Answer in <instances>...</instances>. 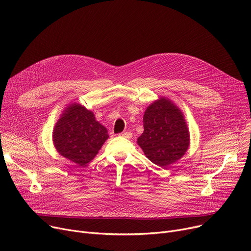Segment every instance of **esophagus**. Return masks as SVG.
<instances>
[{
    "label": "esophagus",
    "mask_w": 251,
    "mask_h": 251,
    "mask_svg": "<svg viewBox=\"0 0 251 251\" xmlns=\"http://www.w3.org/2000/svg\"><path fill=\"white\" fill-rule=\"evenodd\" d=\"M119 136H122V137H125V138H131V137H132V133H131V132H123V133L119 134Z\"/></svg>",
    "instance_id": "34e87169"
}]
</instances>
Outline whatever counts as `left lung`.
I'll return each mask as SVG.
<instances>
[{
    "mask_svg": "<svg viewBox=\"0 0 251 251\" xmlns=\"http://www.w3.org/2000/svg\"><path fill=\"white\" fill-rule=\"evenodd\" d=\"M143 133L137 143L153 164L162 168L176 163L189 147V130L183 113L166 98L153 101L143 115Z\"/></svg>",
    "mask_w": 251,
    "mask_h": 251,
    "instance_id": "1",
    "label": "left lung"
}]
</instances>
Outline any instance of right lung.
Listing matches in <instances>:
<instances>
[{"instance_id":"right-lung-1","label":"right lung","mask_w":251,"mask_h":251,"mask_svg":"<svg viewBox=\"0 0 251 251\" xmlns=\"http://www.w3.org/2000/svg\"><path fill=\"white\" fill-rule=\"evenodd\" d=\"M108 138L107 128L96 120L94 113L79 103H71L65 109L52 132L58 152L82 167L94 160Z\"/></svg>"}]
</instances>
